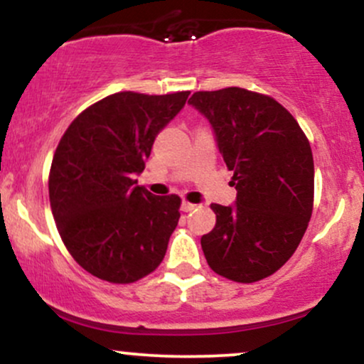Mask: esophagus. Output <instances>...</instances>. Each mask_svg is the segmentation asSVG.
Segmentation results:
<instances>
[{
    "label": "esophagus",
    "instance_id": "1",
    "mask_svg": "<svg viewBox=\"0 0 364 364\" xmlns=\"http://www.w3.org/2000/svg\"><path fill=\"white\" fill-rule=\"evenodd\" d=\"M195 208H196L195 203H190V202H183L181 203V210L183 212H191V210H195Z\"/></svg>",
    "mask_w": 364,
    "mask_h": 364
}]
</instances>
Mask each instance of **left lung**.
<instances>
[{"mask_svg":"<svg viewBox=\"0 0 364 364\" xmlns=\"http://www.w3.org/2000/svg\"><path fill=\"white\" fill-rule=\"evenodd\" d=\"M188 104L210 123L237 191L235 205H210L215 228L200 241L207 263L235 282L269 277L292 257L310 223V141L269 95L228 87L195 92Z\"/></svg>","mask_w":364,"mask_h":364,"instance_id":"left-lung-1","label":"left lung"}]
</instances>
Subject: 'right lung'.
<instances>
[{
    "label": "right lung",
    "mask_w": 364,
    "mask_h": 364,
    "mask_svg": "<svg viewBox=\"0 0 364 364\" xmlns=\"http://www.w3.org/2000/svg\"><path fill=\"white\" fill-rule=\"evenodd\" d=\"M188 95H107L80 112L58 144L49 173L56 228L78 265L102 281L135 282L164 258L181 200L152 195L135 176Z\"/></svg>",
    "instance_id": "add662e5"
}]
</instances>
